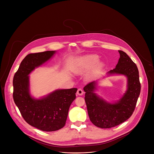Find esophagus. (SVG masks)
<instances>
[{
	"instance_id": "obj_1",
	"label": "esophagus",
	"mask_w": 154,
	"mask_h": 154,
	"mask_svg": "<svg viewBox=\"0 0 154 154\" xmlns=\"http://www.w3.org/2000/svg\"><path fill=\"white\" fill-rule=\"evenodd\" d=\"M83 93H84V92H83V91L82 90V89H81V88H79V89H78V90H77V94L78 95L82 96V95L83 94Z\"/></svg>"
}]
</instances>
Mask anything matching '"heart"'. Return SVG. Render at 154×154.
<instances>
[{"mask_svg":"<svg viewBox=\"0 0 154 154\" xmlns=\"http://www.w3.org/2000/svg\"><path fill=\"white\" fill-rule=\"evenodd\" d=\"M99 57L95 55H86L82 57L80 59V65L79 66V68L77 69L76 72L77 73L84 72L90 68L93 67L94 65L95 66L93 68V74L99 72L102 67V64L100 63H97Z\"/></svg>","mask_w":154,"mask_h":154,"instance_id":"1","label":"heart"}]
</instances>
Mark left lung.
<instances>
[{
  "instance_id": "8db88e82",
  "label": "left lung",
  "mask_w": 154,
  "mask_h": 154,
  "mask_svg": "<svg viewBox=\"0 0 154 154\" xmlns=\"http://www.w3.org/2000/svg\"><path fill=\"white\" fill-rule=\"evenodd\" d=\"M120 58L116 68L109 74H121L127 77V90L121 99L114 103L106 102L94 91L97 82H90L83 88L88 113L91 122L99 128H108L124 122L133 114L141 91L139 72L136 64L127 54L118 51Z\"/></svg>"
}]
</instances>
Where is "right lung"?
Masks as SVG:
<instances>
[{
    "mask_svg": "<svg viewBox=\"0 0 154 154\" xmlns=\"http://www.w3.org/2000/svg\"><path fill=\"white\" fill-rule=\"evenodd\" d=\"M55 53L52 51L27 55L20 63L13 80V97L22 116L30 125L45 131H56L64 126L77 91L75 88L58 90L39 99L30 96L29 75Z\"/></svg>",
    "mask_w": 154,
    "mask_h": 154,
    "instance_id": "obj_1",
    "label": "right lung"
}]
</instances>
